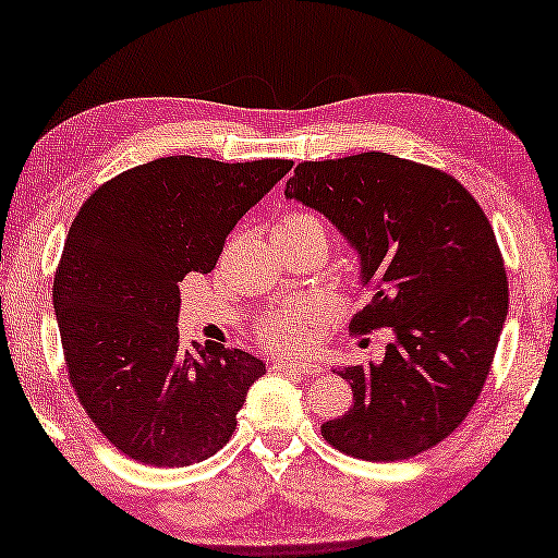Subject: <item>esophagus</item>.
I'll use <instances>...</instances> for the list:
<instances>
[{"instance_id": "esophagus-1", "label": "esophagus", "mask_w": 558, "mask_h": 558, "mask_svg": "<svg viewBox=\"0 0 558 558\" xmlns=\"http://www.w3.org/2000/svg\"><path fill=\"white\" fill-rule=\"evenodd\" d=\"M274 371L289 373V376H314V373H322L316 363L306 361H277L274 363Z\"/></svg>"}]
</instances>
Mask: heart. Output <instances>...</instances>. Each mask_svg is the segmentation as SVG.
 Instances as JSON below:
<instances>
[{
    "instance_id": "heart-1",
    "label": "heart",
    "mask_w": 558,
    "mask_h": 558,
    "mask_svg": "<svg viewBox=\"0 0 558 558\" xmlns=\"http://www.w3.org/2000/svg\"><path fill=\"white\" fill-rule=\"evenodd\" d=\"M277 236L281 234H304V232H318L324 234L326 240V230L322 225V219L312 213H301V209H294V213H287L277 219L271 230ZM314 306L308 301H289V304L279 306L277 312H269L267 316H262L257 324H254V336L262 343H267L274 351H294L301 349L308 339V328L314 324Z\"/></svg>"
}]
</instances>
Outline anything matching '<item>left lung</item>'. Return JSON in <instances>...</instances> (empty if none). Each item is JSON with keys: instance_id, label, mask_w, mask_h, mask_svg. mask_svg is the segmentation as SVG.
Listing matches in <instances>:
<instances>
[{"instance_id": "1", "label": "left lung", "mask_w": 558, "mask_h": 558, "mask_svg": "<svg viewBox=\"0 0 558 558\" xmlns=\"http://www.w3.org/2000/svg\"><path fill=\"white\" fill-rule=\"evenodd\" d=\"M287 197L324 213L373 299L355 333L390 328L386 359L339 368L353 405L322 425L351 458L396 462L442 442L477 403L509 308L495 230L450 172L388 153L304 160Z\"/></svg>"}]
</instances>
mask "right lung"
<instances>
[{
    "instance_id": "right-lung-1",
    "label": "right lung",
    "mask_w": 558,
    "mask_h": 558,
    "mask_svg": "<svg viewBox=\"0 0 558 558\" xmlns=\"http://www.w3.org/2000/svg\"><path fill=\"white\" fill-rule=\"evenodd\" d=\"M294 162L170 155L104 182L73 217L53 274L63 361L125 458L185 468L213 458L267 368L252 353L180 343V281L209 274L227 234Z\"/></svg>"
}]
</instances>
